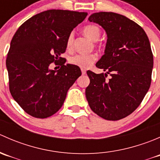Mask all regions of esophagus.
<instances>
[{
  "mask_svg": "<svg viewBox=\"0 0 160 160\" xmlns=\"http://www.w3.org/2000/svg\"><path fill=\"white\" fill-rule=\"evenodd\" d=\"M81 72L83 75H85V74H86V70H84V69H81Z\"/></svg>",
  "mask_w": 160,
  "mask_h": 160,
  "instance_id": "1",
  "label": "esophagus"
}]
</instances>
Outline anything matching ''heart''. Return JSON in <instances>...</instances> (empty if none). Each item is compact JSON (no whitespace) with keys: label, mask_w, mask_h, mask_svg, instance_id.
Masks as SVG:
<instances>
[{"label":"heart","mask_w":160,"mask_h":160,"mask_svg":"<svg viewBox=\"0 0 160 160\" xmlns=\"http://www.w3.org/2000/svg\"><path fill=\"white\" fill-rule=\"evenodd\" d=\"M83 32L91 41L97 42L101 36V30L98 26L93 25H87L83 29ZM73 42V33H70L68 36L67 46L68 49H70ZM97 56L94 54H77L72 56L70 59V62L72 65L77 66L80 68L86 69L91 66L96 61Z\"/></svg>","instance_id":"b5f03b06"}]
</instances>
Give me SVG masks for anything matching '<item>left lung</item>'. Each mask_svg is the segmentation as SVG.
Masks as SVG:
<instances>
[{
  "mask_svg": "<svg viewBox=\"0 0 160 160\" xmlns=\"http://www.w3.org/2000/svg\"><path fill=\"white\" fill-rule=\"evenodd\" d=\"M88 20L101 25L107 34L104 54L96 67L105 71L88 70L90 84L86 98L100 117L117 121L139 106L151 84L153 56L147 35L125 16L114 12L93 13ZM110 74V79H106Z\"/></svg>",
  "mask_w": 160,
  "mask_h": 160,
  "instance_id": "1",
  "label": "left lung"
}]
</instances>
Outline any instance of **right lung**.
<instances>
[{
    "label": "right lung",
    "mask_w": 160,
    "mask_h": 160,
    "mask_svg": "<svg viewBox=\"0 0 160 160\" xmlns=\"http://www.w3.org/2000/svg\"><path fill=\"white\" fill-rule=\"evenodd\" d=\"M87 15L67 10L43 11L24 22L13 36L6 59L9 88L14 101L32 117L46 118L57 112L81 76L80 67L65 65L61 54L71 32ZM53 62H61L59 70L49 69Z\"/></svg>",
    "instance_id": "obj_1"
}]
</instances>
